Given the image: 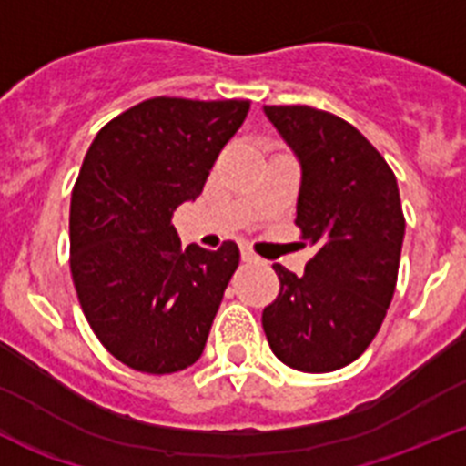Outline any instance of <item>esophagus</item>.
Returning <instances> with one entry per match:
<instances>
[{"instance_id": "34e87169", "label": "esophagus", "mask_w": 466, "mask_h": 466, "mask_svg": "<svg viewBox=\"0 0 466 466\" xmlns=\"http://www.w3.org/2000/svg\"><path fill=\"white\" fill-rule=\"evenodd\" d=\"M241 259L243 262H258V255L253 253V248H250L248 243H241Z\"/></svg>"}]
</instances>
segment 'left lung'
I'll list each match as a JSON object with an SVG mask.
<instances>
[{"instance_id":"left-lung-1","label":"left lung","mask_w":466,"mask_h":466,"mask_svg":"<svg viewBox=\"0 0 466 466\" xmlns=\"http://www.w3.org/2000/svg\"><path fill=\"white\" fill-rule=\"evenodd\" d=\"M301 165L297 228L316 246L304 276L274 264L280 292L262 311L276 358L306 374L367 350L395 295L404 213L383 155L350 123L311 106H264Z\"/></svg>"}]
</instances>
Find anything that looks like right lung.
Returning <instances> with one entry per match:
<instances>
[{"label": "right lung", "mask_w": 466, "mask_h": 466, "mask_svg": "<svg viewBox=\"0 0 466 466\" xmlns=\"http://www.w3.org/2000/svg\"><path fill=\"white\" fill-rule=\"evenodd\" d=\"M248 108V99L153 97L87 148L71 192V276L92 332L137 371L174 374L207 346L238 246L183 250L171 216L202 195Z\"/></svg>", "instance_id": "right-lung-1"}]
</instances>
